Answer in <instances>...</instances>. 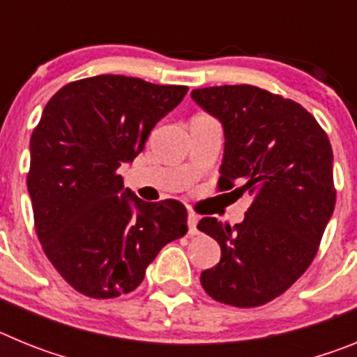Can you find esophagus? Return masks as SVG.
I'll return each instance as SVG.
<instances>
[{
  "label": "esophagus",
  "instance_id": "34e87169",
  "mask_svg": "<svg viewBox=\"0 0 357 357\" xmlns=\"http://www.w3.org/2000/svg\"><path fill=\"white\" fill-rule=\"evenodd\" d=\"M198 216L195 213H189L188 216V234L189 236H197L200 230H198Z\"/></svg>",
  "mask_w": 357,
  "mask_h": 357
}]
</instances>
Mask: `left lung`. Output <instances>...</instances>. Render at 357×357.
<instances>
[{"instance_id": "1", "label": "left lung", "mask_w": 357, "mask_h": 357, "mask_svg": "<svg viewBox=\"0 0 357 357\" xmlns=\"http://www.w3.org/2000/svg\"><path fill=\"white\" fill-rule=\"evenodd\" d=\"M191 98L223 125L220 191L254 197L238 225L198 223L222 247L220 263L202 272V288L223 304L257 307L313 263L336 204L333 148L301 103L254 85L195 89Z\"/></svg>"}]
</instances>
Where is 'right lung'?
Listing matches in <instances>:
<instances>
[{
  "mask_svg": "<svg viewBox=\"0 0 357 357\" xmlns=\"http://www.w3.org/2000/svg\"><path fill=\"white\" fill-rule=\"evenodd\" d=\"M185 93V85L100 75L64 85L44 107L26 176L36 232L56 272L82 295L134 291L160 248L188 232L181 202L141 200L118 172Z\"/></svg>",
  "mask_w": 357,
  "mask_h": 357,
  "instance_id": "add662e5",
  "label": "right lung"
}]
</instances>
